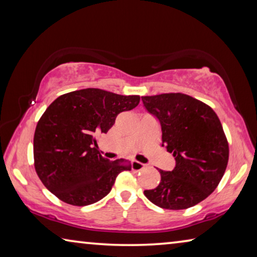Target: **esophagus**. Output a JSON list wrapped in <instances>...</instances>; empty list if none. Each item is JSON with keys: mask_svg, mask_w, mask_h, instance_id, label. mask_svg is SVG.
I'll list each match as a JSON object with an SVG mask.
<instances>
[{"mask_svg": "<svg viewBox=\"0 0 257 257\" xmlns=\"http://www.w3.org/2000/svg\"><path fill=\"white\" fill-rule=\"evenodd\" d=\"M145 167H146L145 164L138 162V161H135V160L132 161V169H133V170H135V171L143 170V169H144Z\"/></svg>", "mask_w": 257, "mask_h": 257, "instance_id": "34e87169", "label": "esophagus"}]
</instances>
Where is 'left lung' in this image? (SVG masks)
Masks as SVG:
<instances>
[{"instance_id":"left-lung-1","label":"left lung","mask_w":257,"mask_h":257,"mask_svg":"<svg viewBox=\"0 0 257 257\" xmlns=\"http://www.w3.org/2000/svg\"><path fill=\"white\" fill-rule=\"evenodd\" d=\"M143 105L159 120L162 146L176 160L172 171L160 170L161 181L145 190L150 201L168 210H185L212 194L222 179L229 146L216 113L181 93L143 96Z\"/></svg>"}]
</instances>
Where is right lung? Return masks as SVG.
<instances>
[{
  "label": "right lung",
  "instance_id": "add662e5",
  "mask_svg": "<svg viewBox=\"0 0 257 257\" xmlns=\"http://www.w3.org/2000/svg\"><path fill=\"white\" fill-rule=\"evenodd\" d=\"M139 96L98 88L61 95L46 108L34 135L35 170L47 189L64 203L86 206L110 193L129 162L99 154L96 136L106 134L119 113L130 111Z\"/></svg>",
  "mask_w": 257,
  "mask_h": 257
}]
</instances>
